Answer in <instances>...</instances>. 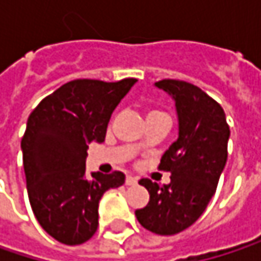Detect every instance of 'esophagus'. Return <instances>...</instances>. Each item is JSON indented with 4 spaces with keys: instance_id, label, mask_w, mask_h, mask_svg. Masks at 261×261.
Segmentation results:
<instances>
[{
    "instance_id": "34e87169",
    "label": "esophagus",
    "mask_w": 261,
    "mask_h": 261,
    "mask_svg": "<svg viewBox=\"0 0 261 261\" xmlns=\"http://www.w3.org/2000/svg\"><path fill=\"white\" fill-rule=\"evenodd\" d=\"M125 184H127V186H134V184H137V178L128 175V177H127V180H125Z\"/></svg>"
}]
</instances>
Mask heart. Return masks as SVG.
<instances>
[{
  "mask_svg": "<svg viewBox=\"0 0 261 261\" xmlns=\"http://www.w3.org/2000/svg\"><path fill=\"white\" fill-rule=\"evenodd\" d=\"M137 146H142V143H139V145H137Z\"/></svg>",
  "mask_w": 261,
  "mask_h": 261,
  "instance_id": "obj_1",
  "label": "heart"
}]
</instances>
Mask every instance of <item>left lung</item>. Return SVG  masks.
<instances>
[{
    "mask_svg": "<svg viewBox=\"0 0 261 261\" xmlns=\"http://www.w3.org/2000/svg\"><path fill=\"white\" fill-rule=\"evenodd\" d=\"M155 86L175 101L178 139L159 165L171 172V182L139 181L149 192V202L136 210V218L155 234L172 236L195 224L215 195L228 157L230 127L221 104L198 86L181 80H162Z\"/></svg>",
    "mask_w": 261,
    "mask_h": 261,
    "instance_id": "left-lung-1",
    "label": "left lung"
}]
</instances>
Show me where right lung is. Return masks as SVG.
Wrapping results in <instances>:
<instances>
[{
	"label": "right lung",
	"mask_w": 261,
	"mask_h": 261,
	"mask_svg": "<svg viewBox=\"0 0 261 261\" xmlns=\"http://www.w3.org/2000/svg\"><path fill=\"white\" fill-rule=\"evenodd\" d=\"M136 79L116 83L74 80L43 98L31 112L21 140L28 199L40 227L65 245H81L98 228V204L125 175L92 172L87 148L104 142L110 116Z\"/></svg>",
	"instance_id": "1"
}]
</instances>
